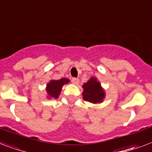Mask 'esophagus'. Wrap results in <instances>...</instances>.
I'll return each mask as SVG.
<instances>
[{
	"label": "esophagus",
	"instance_id": "34e87169",
	"mask_svg": "<svg viewBox=\"0 0 152 152\" xmlns=\"http://www.w3.org/2000/svg\"><path fill=\"white\" fill-rule=\"evenodd\" d=\"M71 81H72V82L75 85H77L78 83H79V79H78V78H77V77H73Z\"/></svg>",
	"mask_w": 152,
	"mask_h": 152
}]
</instances>
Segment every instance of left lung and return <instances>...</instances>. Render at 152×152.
I'll return each instance as SVG.
<instances>
[{"mask_svg": "<svg viewBox=\"0 0 152 152\" xmlns=\"http://www.w3.org/2000/svg\"><path fill=\"white\" fill-rule=\"evenodd\" d=\"M82 96L86 102H91L94 104L102 102L104 97V93L101 87L99 82L96 81V78L91 79L85 83L83 86Z\"/></svg>", "mask_w": 152, "mask_h": 152, "instance_id": "1", "label": "left lung"}]
</instances>
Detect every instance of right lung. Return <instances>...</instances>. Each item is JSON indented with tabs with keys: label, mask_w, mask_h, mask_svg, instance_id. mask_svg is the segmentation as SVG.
Listing matches in <instances>:
<instances>
[{
	"label": "right lung",
	"mask_w": 152,
	"mask_h": 152,
	"mask_svg": "<svg viewBox=\"0 0 152 152\" xmlns=\"http://www.w3.org/2000/svg\"><path fill=\"white\" fill-rule=\"evenodd\" d=\"M68 82H69V80L67 78H61L60 80L50 81L47 86V92H48L49 97L58 98L63 86L68 83Z\"/></svg>",
	"instance_id": "right-lung-1"
}]
</instances>
